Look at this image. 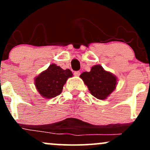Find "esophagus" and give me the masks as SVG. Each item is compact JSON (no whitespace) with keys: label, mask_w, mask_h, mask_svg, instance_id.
<instances>
[{"label":"esophagus","mask_w":150,"mask_h":150,"mask_svg":"<svg viewBox=\"0 0 150 150\" xmlns=\"http://www.w3.org/2000/svg\"><path fill=\"white\" fill-rule=\"evenodd\" d=\"M80 71H75V73H74V75H75V76H80Z\"/></svg>","instance_id":"1"}]
</instances>
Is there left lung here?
<instances>
[{
  "label": "left lung",
  "mask_w": 150,
  "mask_h": 150,
  "mask_svg": "<svg viewBox=\"0 0 150 150\" xmlns=\"http://www.w3.org/2000/svg\"><path fill=\"white\" fill-rule=\"evenodd\" d=\"M80 77L87 86L91 94L101 100L106 99L117 85V77L106 71L100 65H94L90 72H84Z\"/></svg>",
  "instance_id": "left-lung-1"
}]
</instances>
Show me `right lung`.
Masks as SVG:
<instances>
[{
	"label": "right lung",
	"instance_id": "add662e5",
	"mask_svg": "<svg viewBox=\"0 0 150 150\" xmlns=\"http://www.w3.org/2000/svg\"><path fill=\"white\" fill-rule=\"evenodd\" d=\"M73 73L69 69L63 70L56 64H51L34 79V83L41 96L46 99H51L59 95L63 85Z\"/></svg>",
	"mask_w": 150,
	"mask_h": 150
}]
</instances>
